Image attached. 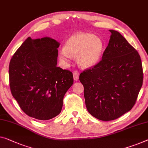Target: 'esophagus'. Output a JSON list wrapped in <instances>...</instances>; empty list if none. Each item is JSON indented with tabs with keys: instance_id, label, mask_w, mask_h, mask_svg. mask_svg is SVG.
I'll use <instances>...</instances> for the list:
<instances>
[{
	"instance_id": "esophagus-1",
	"label": "esophagus",
	"mask_w": 148,
	"mask_h": 148,
	"mask_svg": "<svg viewBox=\"0 0 148 148\" xmlns=\"http://www.w3.org/2000/svg\"><path fill=\"white\" fill-rule=\"evenodd\" d=\"M79 75H80V73H79L78 71L77 70H74L73 72V76H74V80L75 81H77L79 78Z\"/></svg>"
}]
</instances>
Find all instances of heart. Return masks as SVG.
Here are the masks:
<instances>
[{
    "mask_svg": "<svg viewBox=\"0 0 148 148\" xmlns=\"http://www.w3.org/2000/svg\"><path fill=\"white\" fill-rule=\"evenodd\" d=\"M103 43L102 40L90 33H78L72 36L60 51V58L67 62L77 56L80 66L89 68L96 65L102 58Z\"/></svg>",
    "mask_w": 148,
    "mask_h": 148,
    "instance_id": "obj_1",
    "label": "heart"
}]
</instances>
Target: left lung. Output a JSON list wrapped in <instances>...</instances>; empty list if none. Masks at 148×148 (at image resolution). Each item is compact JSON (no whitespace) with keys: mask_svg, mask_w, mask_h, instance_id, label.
<instances>
[{"mask_svg":"<svg viewBox=\"0 0 148 148\" xmlns=\"http://www.w3.org/2000/svg\"><path fill=\"white\" fill-rule=\"evenodd\" d=\"M111 36L102 60L80 74L87 110L102 121L114 120L131 110L143 84V68L137 50L120 32Z\"/></svg>","mask_w":148,"mask_h":148,"instance_id":"8db88e82","label":"left lung"}]
</instances>
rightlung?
<instances>
[{
    "label": "right lung",
    "instance_id": "1",
    "mask_svg": "<svg viewBox=\"0 0 148 148\" xmlns=\"http://www.w3.org/2000/svg\"><path fill=\"white\" fill-rule=\"evenodd\" d=\"M60 44L55 40H26L11 58V93L28 116L50 120L60 113L66 92L73 84L72 72L56 66Z\"/></svg>",
    "mask_w": 148,
    "mask_h": 148
}]
</instances>
